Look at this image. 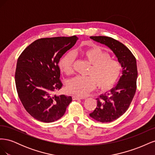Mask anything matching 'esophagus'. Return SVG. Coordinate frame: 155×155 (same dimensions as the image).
Masks as SVG:
<instances>
[{
	"instance_id": "esophagus-1",
	"label": "esophagus",
	"mask_w": 155,
	"mask_h": 155,
	"mask_svg": "<svg viewBox=\"0 0 155 155\" xmlns=\"http://www.w3.org/2000/svg\"><path fill=\"white\" fill-rule=\"evenodd\" d=\"M82 99H85V97H79V96H72V100H82Z\"/></svg>"
}]
</instances>
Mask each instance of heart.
<instances>
[{
  "mask_svg": "<svg viewBox=\"0 0 155 155\" xmlns=\"http://www.w3.org/2000/svg\"><path fill=\"white\" fill-rule=\"evenodd\" d=\"M81 57L91 64L88 76H77L67 83L68 92L84 96L97 86L101 91H108L113 87L121 76L122 68L120 63L112 59L110 55L100 47H92L80 52ZM74 55L68 52L61 58L59 66L64 74L74 72Z\"/></svg>",
  "mask_w": 155,
  "mask_h": 155,
  "instance_id": "1",
  "label": "heart"
}]
</instances>
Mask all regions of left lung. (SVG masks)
I'll use <instances>...</instances> for the list:
<instances>
[{
    "mask_svg": "<svg viewBox=\"0 0 155 155\" xmlns=\"http://www.w3.org/2000/svg\"><path fill=\"white\" fill-rule=\"evenodd\" d=\"M90 38L109 47L123 67V75L116 87L111 89L110 93L97 98V107L90 114L91 118L97 121L111 122L125 113L134 96L138 77L137 60L127 46L112 37L91 36Z\"/></svg>",
    "mask_w": 155,
    "mask_h": 155,
    "instance_id": "left-lung-1",
    "label": "left lung"
}]
</instances>
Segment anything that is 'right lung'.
<instances>
[{
	"label": "right lung",
	"mask_w": 155,
	"mask_h": 155,
	"mask_svg": "<svg viewBox=\"0 0 155 155\" xmlns=\"http://www.w3.org/2000/svg\"><path fill=\"white\" fill-rule=\"evenodd\" d=\"M78 39L76 35L41 38L19 55L15 79L18 97L26 110L42 122L57 121L64 115L71 96H56L62 87L59 61Z\"/></svg>",
	"instance_id": "add662e5"
}]
</instances>
